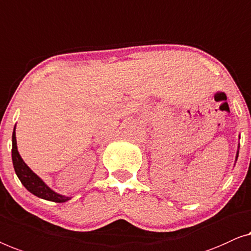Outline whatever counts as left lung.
<instances>
[{
  "mask_svg": "<svg viewBox=\"0 0 251 251\" xmlns=\"http://www.w3.org/2000/svg\"><path fill=\"white\" fill-rule=\"evenodd\" d=\"M238 154H239V151H238V153H236V159H238Z\"/></svg>",
  "mask_w": 251,
  "mask_h": 251,
  "instance_id": "8db88e82",
  "label": "left lung"
}]
</instances>
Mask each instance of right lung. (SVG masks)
<instances>
[{
  "label": "right lung",
  "instance_id": "1",
  "mask_svg": "<svg viewBox=\"0 0 251 251\" xmlns=\"http://www.w3.org/2000/svg\"><path fill=\"white\" fill-rule=\"evenodd\" d=\"M16 127L13 129L12 133V162H13V168L20 182L23 183V185L26 188L30 193H33L34 196L42 199L49 200V201H54V202H66L70 199V197H65L59 195V193L54 192L53 190H51L45 183L42 181V178L35 174L28 166L25 164L23 158L20 157L18 152V148H17V140H16Z\"/></svg>",
  "mask_w": 251,
  "mask_h": 251
}]
</instances>
